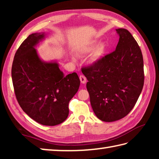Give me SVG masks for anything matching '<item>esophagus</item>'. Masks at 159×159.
Here are the masks:
<instances>
[{
  "label": "esophagus",
  "instance_id": "34e87169",
  "mask_svg": "<svg viewBox=\"0 0 159 159\" xmlns=\"http://www.w3.org/2000/svg\"><path fill=\"white\" fill-rule=\"evenodd\" d=\"M79 78H80V82H81L82 83H85L86 81H87V79H86L85 76H83V75H80Z\"/></svg>",
  "mask_w": 159,
  "mask_h": 159
}]
</instances>
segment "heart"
<instances>
[{"instance_id":"obj_1","label":"heart","mask_w":159,"mask_h":159,"mask_svg":"<svg viewBox=\"0 0 159 159\" xmlns=\"http://www.w3.org/2000/svg\"><path fill=\"white\" fill-rule=\"evenodd\" d=\"M97 45H98V43H97V41L92 42L89 46H88L85 48V52H90V51L93 50L94 48L97 46ZM105 49H106V46L104 43L99 44L98 45V47L96 48L95 53H94V55H93V60H98V59L102 55H103L104 51H105Z\"/></svg>"}]
</instances>
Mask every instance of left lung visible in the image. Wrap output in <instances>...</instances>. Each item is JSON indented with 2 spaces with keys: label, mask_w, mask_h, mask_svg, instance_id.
Instances as JSON below:
<instances>
[{
  "label": "left lung",
  "mask_w": 159,
  "mask_h": 159,
  "mask_svg": "<svg viewBox=\"0 0 159 159\" xmlns=\"http://www.w3.org/2000/svg\"><path fill=\"white\" fill-rule=\"evenodd\" d=\"M116 50L83 67L93 111L102 121L127 116L135 105L144 85V61L138 43L127 29H118Z\"/></svg>",
  "instance_id": "left-lung-1"
}]
</instances>
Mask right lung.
Instances as JSON below:
<instances>
[{
	"label": "right lung",
	"instance_id": "right-lung-1",
	"mask_svg": "<svg viewBox=\"0 0 159 159\" xmlns=\"http://www.w3.org/2000/svg\"><path fill=\"white\" fill-rule=\"evenodd\" d=\"M44 33L32 34L16 52L12 66L15 94L29 117L44 125L60 124L69 115V102L79 88L76 73L64 76L57 62H45L34 47Z\"/></svg>",
	"mask_w": 159,
	"mask_h": 159
}]
</instances>
